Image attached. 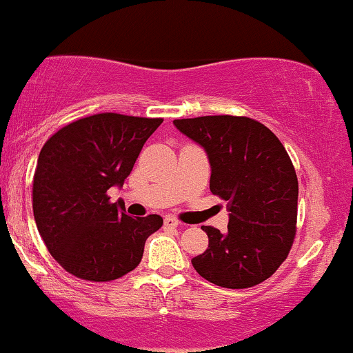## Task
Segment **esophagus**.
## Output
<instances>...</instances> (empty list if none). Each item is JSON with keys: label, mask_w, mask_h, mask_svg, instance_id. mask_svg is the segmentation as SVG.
<instances>
[{"label": "esophagus", "mask_w": 353, "mask_h": 353, "mask_svg": "<svg viewBox=\"0 0 353 353\" xmlns=\"http://www.w3.org/2000/svg\"><path fill=\"white\" fill-rule=\"evenodd\" d=\"M163 223H165V226H167V228H176L178 226V219L173 218V216H165Z\"/></svg>", "instance_id": "obj_1"}]
</instances>
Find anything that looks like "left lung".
Instances as JSON below:
<instances>
[{
    "label": "left lung",
    "mask_w": 353,
    "mask_h": 353,
    "mask_svg": "<svg viewBox=\"0 0 353 353\" xmlns=\"http://www.w3.org/2000/svg\"><path fill=\"white\" fill-rule=\"evenodd\" d=\"M205 148L210 190L228 201V231L201 226L208 250L192 259L210 283L246 289L277 271L291 251L297 219V175L279 139L250 117L206 115L173 120Z\"/></svg>",
    "instance_id": "left-lung-1"
}]
</instances>
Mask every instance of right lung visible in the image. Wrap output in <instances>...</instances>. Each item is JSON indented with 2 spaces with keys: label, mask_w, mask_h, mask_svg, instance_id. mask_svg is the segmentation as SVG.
<instances>
[{
  "label": "right lung",
  "mask_w": 353,
  "mask_h": 353,
  "mask_svg": "<svg viewBox=\"0 0 353 353\" xmlns=\"http://www.w3.org/2000/svg\"><path fill=\"white\" fill-rule=\"evenodd\" d=\"M163 119L95 114L44 143L32 181V211L49 252L72 276L105 283L139 266L159 214L128 216L107 190L122 186Z\"/></svg>",
  "instance_id": "right-lung-1"
}]
</instances>
